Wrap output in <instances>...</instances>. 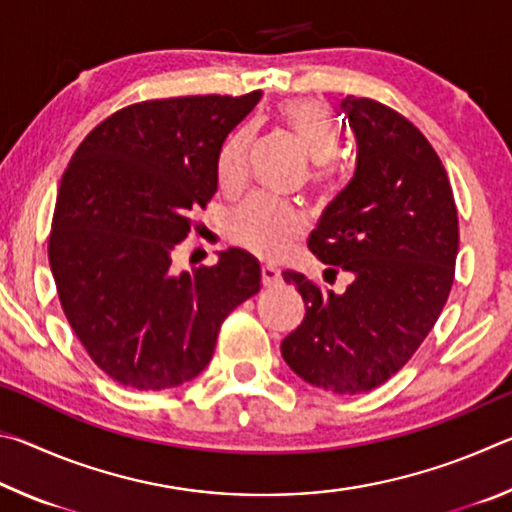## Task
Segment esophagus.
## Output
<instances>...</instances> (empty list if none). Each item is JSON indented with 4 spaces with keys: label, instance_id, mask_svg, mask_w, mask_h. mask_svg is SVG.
<instances>
[{
    "label": "esophagus",
    "instance_id": "34e87169",
    "mask_svg": "<svg viewBox=\"0 0 512 512\" xmlns=\"http://www.w3.org/2000/svg\"><path fill=\"white\" fill-rule=\"evenodd\" d=\"M280 282V271L275 266H262V284L264 287H275Z\"/></svg>",
    "mask_w": 512,
    "mask_h": 512
}]
</instances>
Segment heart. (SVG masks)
I'll use <instances>...</instances> for the list:
<instances>
[{
  "instance_id": "heart-1",
  "label": "heart",
  "mask_w": 512,
  "mask_h": 512,
  "mask_svg": "<svg viewBox=\"0 0 512 512\" xmlns=\"http://www.w3.org/2000/svg\"><path fill=\"white\" fill-rule=\"evenodd\" d=\"M280 119L316 162L307 178L309 187L314 192H327L332 185V171L327 164L339 153V137L325 108L311 99H291L280 108ZM250 146H253L250 128H239L223 142L216 158V180L225 194H239L244 189ZM302 232H305V216L300 207L266 194L246 198L228 219L230 241L264 259L287 253L302 237Z\"/></svg>"
}]
</instances>
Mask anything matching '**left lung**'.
Masks as SVG:
<instances>
[{
	"label": "left lung",
	"mask_w": 512,
	"mask_h": 512,
	"mask_svg": "<svg viewBox=\"0 0 512 512\" xmlns=\"http://www.w3.org/2000/svg\"><path fill=\"white\" fill-rule=\"evenodd\" d=\"M341 115L357 137V171L309 250L354 280L334 293L282 273L307 307L282 357L311 386L357 395L391 379L436 325L454 284L458 214L443 162L409 119L366 97H345Z\"/></svg>",
	"instance_id": "1"
}]
</instances>
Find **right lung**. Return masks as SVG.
I'll list each match as a JSON object with an SVG mask.
<instances>
[{
    "label": "right lung",
    "mask_w": 512,
    "mask_h": 512,
    "mask_svg": "<svg viewBox=\"0 0 512 512\" xmlns=\"http://www.w3.org/2000/svg\"><path fill=\"white\" fill-rule=\"evenodd\" d=\"M262 99L196 94L133 103L79 144L58 187L49 266L65 316L117 384L164 391L210 363L223 320L262 268L239 248L176 273L171 255L216 192L225 137Z\"/></svg>",
    "instance_id": "right-lung-1"
}]
</instances>
